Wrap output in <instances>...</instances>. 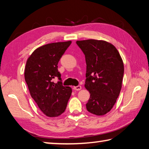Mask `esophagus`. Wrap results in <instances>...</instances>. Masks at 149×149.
I'll return each instance as SVG.
<instances>
[{
	"instance_id": "esophagus-1",
	"label": "esophagus",
	"mask_w": 149,
	"mask_h": 149,
	"mask_svg": "<svg viewBox=\"0 0 149 149\" xmlns=\"http://www.w3.org/2000/svg\"><path fill=\"white\" fill-rule=\"evenodd\" d=\"M74 89L75 91H79L81 89V86H80V85H78V86H75L74 87Z\"/></svg>"
}]
</instances>
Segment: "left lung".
Returning a JSON list of instances; mask_svg holds the SVG:
<instances>
[{
	"label": "left lung",
	"instance_id": "left-lung-1",
	"mask_svg": "<svg viewBox=\"0 0 149 149\" xmlns=\"http://www.w3.org/2000/svg\"><path fill=\"white\" fill-rule=\"evenodd\" d=\"M87 64L85 87L90 93L87 110L97 116L110 112L120 95L124 67L114 45L102 40L77 41Z\"/></svg>",
	"mask_w": 149,
	"mask_h": 149
}]
</instances>
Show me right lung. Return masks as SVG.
Returning <instances> with one entry per match:
<instances>
[{"mask_svg": "<svg viewBox=\"0 0 149 149\" xmlns=\"http://www.w3.org/2000/svg\"><path fill=\"white\" fill-rule=\"evenodd\" d=\"M71 41L52 42L35 49L27 60L25 80L30 95L44 114L57 117L64 112L72 95V88L62 85L58 63ZM59 81L54 83L53 79Z\"/></svg>", "mask_w": 149, "mask_h": 149, "instance_id": "right-lung-1", "label": "right lung"}]
</instances>
